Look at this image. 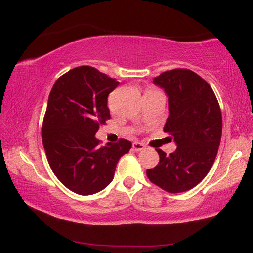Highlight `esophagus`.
Returning <instances> with one entry per match:
<instances>
[{"label": "esophagus", "mask_w": 253, "mask_h": 253, "mask_svg": "<svg viewBox=\"0 0 253 253\" xmlns=\"http://www.w3.org/2000/svg\"><path fill=\"white\" fill-rule=\"evenodd\" d=\"M132 149L135 151H140L145 149V145L141 142H132Z\"/></svg>", "instance_id": "34e87169"}]
</instances>
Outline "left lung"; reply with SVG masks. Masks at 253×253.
I'll list each match as a JSON object with an SVG mask.
<instances>
[{
	"mask_svg": "<svg viewBox=\"0 0 253 253\" xmlns=\"http://www.w3.org/2000/svg\"><path fill=\"white\" fill-rule=\"evenodd\" d=\"M154 84L168 96L169 116L164 131L177 149L166 155L156 149L159 163L147 177L167 192L190 190L209 172L221 140L222 116L212 88L190 70L176 68L155 77Z\"/></svg>",
	"mask_w": 253,
	"mask_h": 253,
	"instance_id": "left-lung-1",
	"label": "left lung"
}]
</instances>
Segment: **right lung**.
<instances>
[{
	"mask_svg": "<svg viewBox=\"0 0 253 253\" xmlns=\"http://www.w3.org/2000/svg\"><path fill=\"white\" fill-rule=\"evenodd\" d=\"M118 84L94 67L80 66L59 77L49 93L42 129L45 153L58 180L79 195L106 188L119 158L131 148L126 139L99 146L95 137L111 118L107 97Z\"/></svg>",
	"mask_w": 253,
	"mask_h": 253,
	"instance_id": "add662e5",
	"label": "right lung"
}]
</instances>
